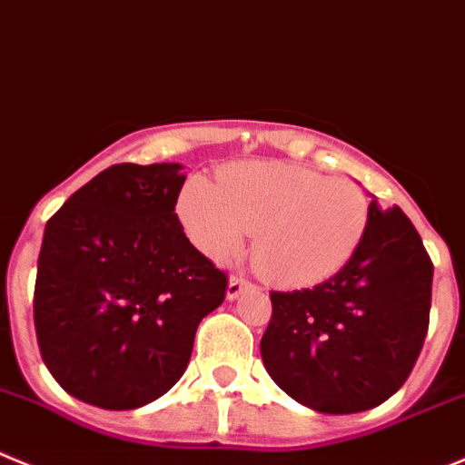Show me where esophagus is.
Returning a JSON list of instances; mask_svg holds the SVG:
<instances>
[{
    "instance_id": "obj_1",
    "label": "esophagus",
    "mask_w": 465,
    "mask_h": 465,
    "mask_svg": "<svg viewBox=\"0 0 465 465\" xmlns=\"http://www.w3.org/2000/svg\"><path fill=\"white\" fill-rule=\"evenodd\" d=\"M247 286H252V282L247 280V277H242V275H232V277H229V286H227V298H229V301H233V298L241 296L242 289H247Z\"/></svg>"
}]
</instances>
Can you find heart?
Here are the masks:
<instances>
[{
	"label": "heart",
	"mask_w": 465,
	"mask_h": 465,
	"mask_svg": "<svg viewBox=\"0 0 465 465\" xmlns=\"http://www.w3.org/2000/svg\"><path fill=\"white\" fill-rule=\"evenodd\" d=\"M190 241L215 262H232L254 236V262L282 284H312L355 254L370 202L349 179H325L282 163L232 164L220 185L194 176L179 199Z\"/></svg>",
	"instance_id": "b5f03b06"
}]
</instances>
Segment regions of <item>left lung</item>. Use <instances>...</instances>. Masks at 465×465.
Wrapping results in <instances>:
<instances>
[{"instance_id":"obj_1","label":"left lung","mask_w":465,"mask_h":465,"mask_svg":"<svg viewBox=\"0 0 465 465\" xmlns=\"http://www.w3.org/2000/svg\"><path fill=\"white\" fill-rule=\"evenodd\" d=\"M433 263L399 206L370 203L353 257L301 292H271L262 337L271 379L321 413L374 409L392 397L422 351L431 310Z\"/></svg>"}]
</instances>
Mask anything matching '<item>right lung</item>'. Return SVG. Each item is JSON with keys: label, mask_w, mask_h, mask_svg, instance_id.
Returning <instances> with one entry per match:
<instances>
[{"label": "right lung", "mask_w": 465, "mask_h": 465, "mask_svg": "<svg viewBox=\"0 0 465 465\" xmlns=\"http://www.w3.org/2000/svg\"><path fill=\"white\" fill-rule=\"evenodd\" d=\"M183 183L176 163L112 164L47 220L34 325L45 367L80 401L130 411L163 397L223 305L227 272L173 211Z\"/></svg>", "instance_id": "right-lung-1"}]
</instances>
